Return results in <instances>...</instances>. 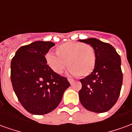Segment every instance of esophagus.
I'll return each instance as SVG.
<instances>
[{
  "mask_svg": "<svg viewBox=\"0 0 132 132\" xmlns=\"http://www.w3.org/2000/svg\"><path fill=\"white\" fill-rule=\"evenodd\" d=\"M68 80H69V82L70 83L71 85H72L73 83V80H72V79H68Z\"/></svg>",
  "mask_w": 132,
  "mask_h": 132,
  "instance_id": "obj_1",
  "label": "esophagus"
}]
</instances>
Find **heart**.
Segmentation results:
<instances>
[{"label": "heart", "instance_id": "heart-1", "mask_svg": "<svg viewBox=\"0 0 132 132\" xmlns=\"http://www.w3.org/2000/svg\"><path fill=\"white\" fill-rule=\"evenodd\" d=\"M56 56L47 54L45 61L52 71L61 74L66 69L71 76L85 77L93 71L96 63V55L93 47L88 44L68 42L58 46Z\"/></svg>", "mask_w": 132, "mask_h": 132}]
</instances>
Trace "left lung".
<instances>
[{
  "label": "left lung",
  "instance_id": "left-lung-1",
  "mask_svg": "<svg viewBox=\"0 0 132 132\" xmlns=\"http://www.w3.org/2000/svg\"><path fill=\"white\" fill-rule=\"evenodd\" d=\"M94 49L96 63L93 71L80 79L79 99L86 110L97 113L107 112L116 103L122 85L121 59L111 44L95 38L78 39Z\"/></svg>",
  "mask_w": 132,
  "mask_h": 132
}]
</instances>
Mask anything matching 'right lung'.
<instances>
[{"label": "right lung", "instance_id": "add662e5", "mask_svg": "<svg viewBox=\"0 0 132 132\" xmlns=\"http://www.w3.org/2000/svg\"><path fill=\"white\" fill-rule=\"evenodd\" d=\"M55 44L36 41L21 46L11 61L13 90L23 108L32 114L42 115L59 105L70 86L67 78L55 73L45 61V55Z\"/></svg>", "mask_w": 132, "mask_h": 132}]
</instances>
